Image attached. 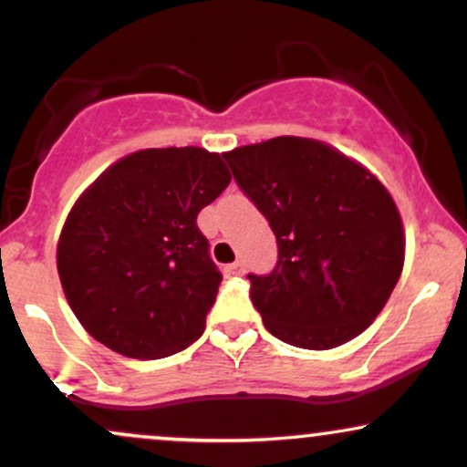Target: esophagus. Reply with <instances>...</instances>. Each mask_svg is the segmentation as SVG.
Instances as JSON below:
<instances>
[{
	"mask_svg": "<svg viewBox=\"0 0 467 467\" xmlns=\"http://www.w3.org/2000/svg\"><path fill=\"white\" fill-rule=\"evenodd\" d=\"M241 272H244V264H241V261H234V264L226 265V275H230V276H237V275H241Z\"/></svg>",
	"mask_w": 467,
	"mask_h": 467,
	"instance_id": "34e87169",
	"label": "esophagus"
}]
</instances>
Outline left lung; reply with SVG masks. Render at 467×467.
Returning <instances> with one entry per match:
<instances>
[{"mask_svg": "<svg viewBox=\"0 0 467 467\" xmlns=\"http://www.w3.org/2000/svg\"><path fill=\"white\" fill-rule=\"evenodd\" d=\"M223 158L276 237L275 270L248 275L265 329L316 351L360 336L404 267L401 217L382 182L309 138H272Z\"/></svg>", "mask_w": 467, "mask_h": 467, "instance_id": "left-lung-1", "label": "left lung"}]
</instances>
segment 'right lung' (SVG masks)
<instances>
[{
  "label": "right lung",
  "mask_w": 467,
  "mask_h": 467,
  "mask_svg": "<svg viewBox=\"0 0 467 467\" xmlns=\"http://www.w3.org/2000/svg\"><path fill=\"white\" fill-rule=\"evenodd\" d=\"M228 184L219 153L144 149L78 197L61 230L57 270L89 336L120 356L155 360L203 334L222 272L197 215Z\"/></svg>",
  "instance_id": "right-lung-1"
}]
</instances>
